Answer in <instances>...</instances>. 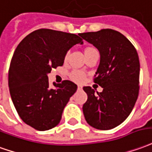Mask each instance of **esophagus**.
<instances>
[{
    "instance_id": "34e87169",
    "label": "esophagus",
    "mask_w": 152,
    "mask_h": 152,
    "mask_svg": "<svg viewBox=\"0 0 152 152\" xmlns=\"http://www.w3.org/2000/svg\"><path fill=\"white\" fill-rule=\"evenodd\" d=\"M77 88H78V90H81V89H82L81 86H77Z\"/></svg>"
}]
</instances>
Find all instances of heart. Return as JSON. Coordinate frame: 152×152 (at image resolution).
Returning <instances> with one entry per match:
<instances>
[{
	"label": "heart",
	"instance_id": "b5f03b06",
	"mask_svg": "<svg viewBox=\"0 0 152 152\" xmlns=\"http://www.w3.org/2000/svg\"><path fill=\"white\" fill-rule=\"evenodd\" d=\"M91 51H96L93 48H88L86 49V53L88 52H91ZM69 55H70V52H67L66 53L65 56V61H67L69 58ZM71 78L75 80V81H80L84 79V73L80 72V71H74L72 72L71 73Z\"/></svg>",
	"mask_w": 152,
	"mask_h": 152
}]
</instances>
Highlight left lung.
I'll use <instances>...</instances> for the list:
<instances>
[{
  "instance_id": "8db88e82",
  "label": "left lung",
  "mask_w": 152,
  "mask_h": 152,
  "mask_svg": "<svg viewBox=\"0 0 152 152\" xmlns=\"http://www.w3.org/2000/svg\"><path fill=\"white\" fill-rule=\"evenodd\" d=\"M79 35L99 52L100 61L94 82L103 88L102 92L95 94L91 86L83 87L88 96L82 108L84 116L93 128L112 129L128 118L138 97V54L124 34L113 29Z\"/></svg>"
}]
</instances>
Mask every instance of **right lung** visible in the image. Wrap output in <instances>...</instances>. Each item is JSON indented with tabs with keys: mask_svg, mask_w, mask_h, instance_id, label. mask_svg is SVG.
<instances>
[{
	"mask_svg": "<svg viewBox=\"0 0 152 152\" xmlns=\"http://www.w3.org/2000/svg\"><path fill=\"white\" fill-rule=\"evenodd\" d=\"M79 36L40 28L26 36L14 53L8 75L11 99L21 119L36 130L56 127L77 90L70 80L53 83L56 88L51 89L48 74L63 65L72 47L83 43Z\"/></svg>",
	"mask_w": 152,
	"mask_h": 152,
	"instance_id": "right-lung-1",
	"label": "right lung"
}]
</instances>
